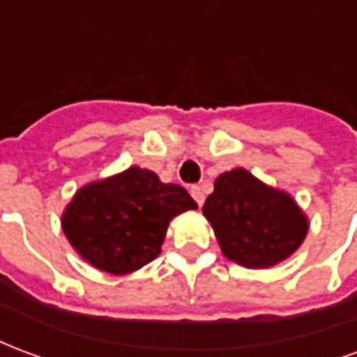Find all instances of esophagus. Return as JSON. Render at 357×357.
I'll return each instance as SVG.
<instances>
[{
  "label": "esophagus",
  "instance_id": "obj_1",
  "mask_svg": "<svg viewBox=\"0 0 357 357\" xmlns=\"http://www.w3.org/2000/svg\"><path fill=\"white\" fill-rule=\"evenodd\" d=\"M191 197H193L195 201L199 206H202V202H204V191H202V187L199 185H193L191 187Z\"/></svg>",
  "mask_w": 357,
  "mask_h": 357
}]
</instances>
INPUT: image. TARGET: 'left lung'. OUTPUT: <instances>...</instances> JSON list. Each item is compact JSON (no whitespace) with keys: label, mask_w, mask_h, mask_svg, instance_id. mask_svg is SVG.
Segmentation results:
<instances>
[{"label":"left lung","mask_w":357,"mask_h":357,"mask_svg":"<svg viewBox=\"0 0 357 357\" xmlns=\"http://www.w3.org/2000/svg\"><path fill=\"white\" fill-rule=\"evenodd\" d=\"M229 260L245 268L275 266L296 250L307 233V220L283 191L264 185L250 172L235 168L214 181L202 206Z\"/></svg>","instance_id":"1"}]
</instances>
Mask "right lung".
I'll return each instance as SVG.
<instances>
[{"label": "right lung", "mask_w": 357, "mask_h": 357, "mask_svg": "<svg viewBox=\"0 0 357 357\" xmlns=\"http://www.w3.org/2000/svg\"><path fill=\"white\" fill-rule=\"evenodd\" d=\"M195 208L183 187L132 166L82 187L63 214V231L91 266L122 275L153 262L172 218Z\"/></svg>", "instance_id": "right-lung-1"}]
</instances>
